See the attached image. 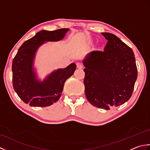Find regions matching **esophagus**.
<instances>
[{
	"mask_svg": "<svg viewBox=\"0 0 150 150\" xmlns=\"http://www.w3.org/2000/svg\"><path fill=\"white\" fill-rule=\"evenodd\" d=\"M77 67L79 69H82L83 68V65H82V64L81 62H77Z\"/></svg>",
	"mask_w": 150,
	"mask_h": 150,
	"instance_id": "esophagus-1",
	"label": "esophagus"
}]
</instances>
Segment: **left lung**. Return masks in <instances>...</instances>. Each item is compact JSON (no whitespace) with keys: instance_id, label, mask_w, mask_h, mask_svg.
I'll return each mask as SVG.
<instances>
[{"instance_id":"1","label":"left lung","mask_w":150,"mask_h":150,"mask_svg":"<svg viewBox=\"0 0 150 150\" xmlns=\"http://www.w3.org/2000/svg\"><path fill=\"white\" fill-rule=\"evenodd\" d=\"M102 35L108 40L104 51H93L82 61L84 92L93 106L110 110L132 97L137 68L132 48L112 33Z\"/></svg>"}]
</instances>
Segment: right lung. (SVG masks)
I'll use <instances>...</instances> for the list:
<instances>
[{
    "mask_svg": "<svg viewBox=\"0 0 150 150\" xmlns=\"http://www.w3.org/2000/svg\"><path fill=\"white\" fill-rule=\"evenodd\" d=\"M69 28L55 31L41 30L19 47L13 60V86L18 96L33 107H46L58 100L66 81L73 75L76 64L71 63L65 68L54 70L41 81L34 67L38 49L46 42L61 40Z\"/></svg>",
    "mask_w": 150,
    "mask_h": 150,
    "instance_id": "obj_1",
    "label": "right lung"
}]
</instances>
